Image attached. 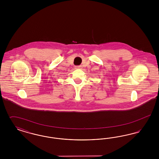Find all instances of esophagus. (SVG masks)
Wrapping results in <instances>:
<instances>
[{
  "label": "esophagus",
  "mask_w": 159,
  "mask_h": 159,
  "mask_svg": "<svg viewBox=\"0 0 159 159\" xmlns=\"http://www.w3.org/2000/svg\"><path fill=\"white\" fill-rule=\"evenodd\" d=\"M75 67H76V68H77V69H82V66H76Z\"/></svg>",
  "instance_id": "34e87169"
}]
</instances>
